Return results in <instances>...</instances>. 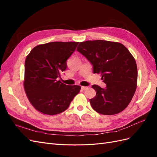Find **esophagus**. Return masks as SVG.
I'll use <instances>...</instances> for the list:
<instances>
[{"mask_svg": "<svg viewBox=\"0 0 157 157\" xmlns=\"http://www.w3.org/2000/svg\"><path fill=\"white\" fill-rule=\"evenodd\" d=\"M81 88H82V90H87L88 88L87 86H82Z\"/></svg>", "mask_w": 157, "mask_h": 157, "instance_id": "1", "label": "esophagus"}]
</instances>
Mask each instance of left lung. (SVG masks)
Listing matches in <instances>:
<instances>
[{
  "label": "left lung",
  "mask_w": 157,
  "mask_h": 157,
  "mask_svg": "<svg viewBox=\"0 0 157 157\" xmlns=\"http://www.w3.org/2000/svg\"><path fill=\"white\" fill-rule=\"evenodd\" d=\"M77 50L93 65L94 73L100 74L105 88L92 86L96 96L90 99L94 110L105 115L119 113L128 107L137 82L136 60L119 42L102 40L80 42Z\"/></svg>",
  "instance_id": "1"
}]
</instances>
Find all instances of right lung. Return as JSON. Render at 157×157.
I'll return each mask as SVG.
<instances>
[{
  "mask_svg": "<svg viewBox=\"0 0 157 157\" xmlns=\"http://www.w3.org/2000/svg\"><path fill=\"white\" fill-rule=\"evenodd\" d=\"M78 44L52 42L39 44L26 57L23 86L28 99L38 111L48 115L62 113L80 92V86H68L58 80Z\"/></svg>",
  "mask_w": 157,
  "mask_h": 157,
  "instance_id": "1",
  "label": "right lung"
}]
</instances>
